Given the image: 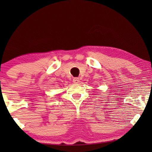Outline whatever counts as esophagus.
Instances as JSON below:
<instances>
[{
    "mask_svg": "<svg viewBox=\"0 0 152 152\" xmlns=\"http://www.w3.org/2000/svg\"><path fill=\"white\" fill-rule=\"evenodd\" d=\"M73 82L76 83V84H77V83L80 82V79H79L78 77L73 78Z\"/></svg>",
    "mask_w": 152,
    "mask_h": 152,
    "instance_id": "obj_1",
    "label": "esophagus"
}]
</instances>
